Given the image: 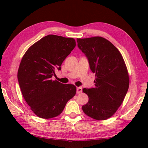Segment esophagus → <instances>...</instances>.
Segmentation results:
<instances>
[{
    "label": "esophagus",
    "mask_w": 148,
    "mask_h": 148,
    "mask_svg": "<svg viewBox=\"0 0 148 148\" xmlns=\"http://www.w3.org/2000/svg\"><path fill=\"white\" fill-rule=\"evenodd\" d=\"M82 92V87H79V88H77V94H79Z\"/></svg>",
    "instance_id": "34e87169"
}]
</instances>
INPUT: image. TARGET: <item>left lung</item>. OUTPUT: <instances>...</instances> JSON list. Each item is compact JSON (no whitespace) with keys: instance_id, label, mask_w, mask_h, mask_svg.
Here are the masks:
<instances>
[{"instance_id":"8db88e82","label":"left lung","mask_w":148,"mask_h":148,"mask_svg":"<svg viewBox=\"0 0 148 148\" xmlns=\"http://www.w3.org/2000/svg\"><path fill=\"white\" fill-rule=\"evenodd\" d=\"M78 47L88 58L90 69L95 73L94 88L83 90L89 101L82 106L84 112L98 121L114 114L122 104L129 86V75L119 50L100 36L77 38Z\"/></svg>"}]
</instances>
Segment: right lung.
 Masks as SVG:
<instances>
[{"instance_id":"add662e5","label":"right lung","mask_w":148,"mask_h":148,"mask_svg":"<svg viewBox=\"0 0 148 148\" xmlns=\"http://www.w3.org/2000/svg\"><path fill=\"white\" fill-rule=\"evenodd\" d=\"M75 46L74 38L51 34L30 46L22 58L18 82L25 102L40 118L58 116L76 94L74 85L51 79Z\"/></svg>"}]
</instances>
